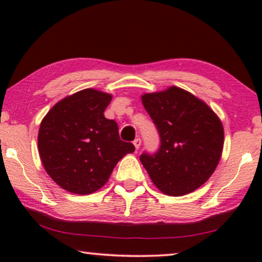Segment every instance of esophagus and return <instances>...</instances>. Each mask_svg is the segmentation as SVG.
<instances>
[{
  "mask_svg": "<svg viewBox=\"0 0 262 262\" xmlns=\"http://www.w3.org/2000/svg\"><path fill=\"white\" fill-rule=\"evenodd\" d=\"M141 144H142V141H141V138H136L135 141H134V145H135L136 150H138V149H139V146H141Z\"/></svg>",
  "mask_w": 262,
  "mask_h": 262,
  "instance_id": "esophagus-1",
  "label": "esophagus"
}]
</instances>
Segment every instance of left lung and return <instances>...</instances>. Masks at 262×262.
Returning <instances> with one entry per match:
<instances>
[{
	"mask_svg": "<svg viewBox=\"0 0 262 262\" xmlns=\"http://www.w3.org/2000/svg\"><path fill=\"white\" fill-rule=\"evenodd\" d=\"M161 145L139 160L154 185L167 195L191 193L209 180L222 156L223 125L202 100L179 87L142 95Z\"/></svg>",
	"mask_w": 262,
	"mask_h": 262,
	"instance_id": "1",
	"label": "left lung"
}]
</instances>
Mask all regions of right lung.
Returning <instances> with one entry per match:
<instances>
[{
    "label": "right lung",
    "mask_w": 262,
    "mask_h": 262,
    "mask_svg": "<svg viewBox=\"0 0 262 262\" xmlns=\"http://www.w3.org/2000/svg\"><path fill=\"white\" fill-rule=\"evenodd\" d=\"M112 95L88 88L57 102L41 120L38 150L53 181L75 194H91L106 184L116 164L135 151L118 125L103 116Z\"/></svg>",
    "instance_id": "1"
}]
</instances>
